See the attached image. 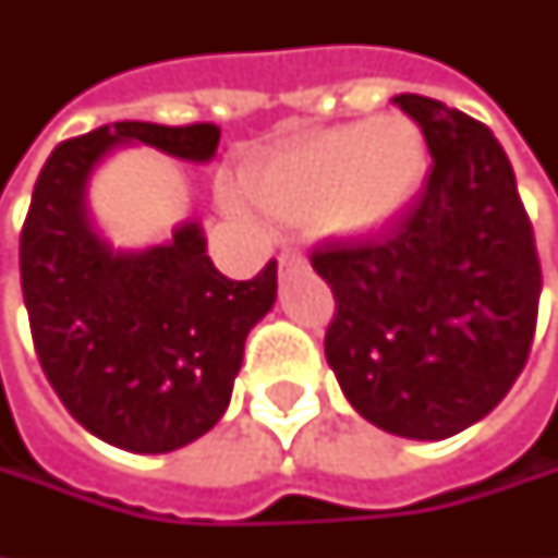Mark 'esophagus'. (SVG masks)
I'll return each mask as SVG.
<instances>
[{
    "instance_id": "34e87169",
    "label": "esophagus",
    "mask_w": 558,
    "mask_h": 558,
    "mask_svg": "<svg viewBox=\"0 0 558 558\" xmlns=\"http://www.w3.org/2000/svg\"><path fill=\"white\" fill-rule=\"evenodd\" d=\"M301 264H304V257H301V254H294V251L279 254V267H301Z\"/></svg>"
}]
</instances>
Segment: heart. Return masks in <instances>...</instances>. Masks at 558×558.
Here are the masks:
<instances>
[{
  "mask_svg": "<svg viewBox=\"0 0 558 558\" xmlns=\"http://www.w3.org/2000/svg\"><path fill=\"white\" fill-rule=\"evenodd\" d=\"M428 173L418 126L407 118L354 120L279 148L251 177V198L272 223L369 242L397 226Z\"/></svg>",
  "mask_w": 558,
  "mask_h": 558,
  "instance_id": "1",
  "label": "heart"
}]
</instances>
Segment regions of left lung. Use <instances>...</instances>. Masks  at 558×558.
<instances>
[{
    "mask_svg": "<svg viewBox=\"0 0 558 558\" xmlns=\"http://www.w3.org/2000/svg\"><path fill=\"white\" fill-rule=\"evenodd\" d=\"M391 101L428 145L425 192L378 239L319 247L311 264L338 304L326 360L348 403L397 438L444 440L525 369L541 264L494 133L435 98Z\"/></svg>",
    "mask_w": 558,
    "mask_h": 558,
    "instance_id": "left-lung-1",
    "label": "left lung"
}]
</instances>
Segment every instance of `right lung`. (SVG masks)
I'll return each instance as SVG.
<instances>
[{"mask_svg":"<svg viewBox=\"0 0 558 558\" xmlns=\"http://www.w3.org/2000/svg\"><path fill=\"white\" fill-rule=\"evenodd\" d=\"M217 142L214 123L120 120L61 142L33 185L21 289L36 356L68 413L130 453L180 450L220 422L247 332L276 304V260L247 282L226 279L192 217L158 245H114L89 185L118 148L210 163Z\"/></svg>","mask_w":558,"mask_h":558,"instance_id":"right-lung-1","label":"right lung"}]
</instances>
